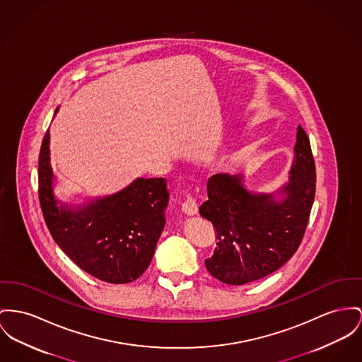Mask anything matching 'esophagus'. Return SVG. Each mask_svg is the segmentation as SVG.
I'll return each instance as SVG.
<instances>
[{
	"label": "esophagus",
	"instance_id": "1",
	"mask_svg": "<svg viewBox=\"0 0 362 362\" xmlns=\"http://www.w3.org/2000/svg\"><path fill=\"white\" fill-rule=\"evenodd\" d=\"M182 211L187 216H196L199 213V206L192 196H188L187 200L182 203Z\"/></svg>",
	"mask_w": 362,
	"mask_h": 362
}]
</instances>
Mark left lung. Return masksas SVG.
<instances>
[{
	"instance_id": "1",
	"label": "left lung",
	"mask_w": 362,
	"mask_h": 362,
	"mask_svg": "<svg viewBox=\"0 0 362 362\" xmlns=\"http://www.w3.org/2000/svg\"><path fill=\"white\" fill-rule=\"evenodd\" d=\"M200 216L217 230V247L204 264L229 286L264 279L284 265L303 239L315 194L310 141L298 126L288 181L276 192H251L241 174L209 178Z\"/></svg>"
}]
</instances>
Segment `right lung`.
Wrapping results in <instances>:
<instances>
[{
  "mask_svg": "<svg viewBox=\"0 0 362 362\" xmlns=\"http://www.w3.org/2000/svg\"><path fill=\"white\" fill-rule=\"evenodd\" d=\"M59 108H56L54 115ZM47 132L38 160V194L53 240L74 264L98 280L126 284L151 264L166 225L165 178H136L119 192L74 206L54 194Z\"/></svg>",
  "mask_w": 362,
  "mask_h": 362,
  "instance_id": "1",
  "label": "right lung"
}]
</instances>
